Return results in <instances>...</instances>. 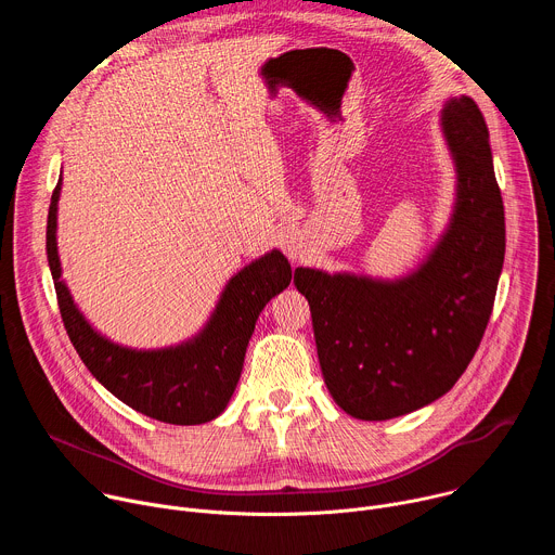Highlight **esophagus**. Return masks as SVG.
Here are the masks:
<instances>
[{"mask_svg": "<svg viewBox=\"0 0 555 555\" xmlns=\"http://www.w3.org/2000/svg\"><path fill=\"white\" fill-rule=\"evenodd\" d=\"M283 248H285V255H287L292 261H300V259H302V248L292 240V236H287V240L283 242Z\"/></svg>", "mask_w": 555, "mask_h": 555, "instance_id": "34e87169", "label": "esophagus"}]
</instances>
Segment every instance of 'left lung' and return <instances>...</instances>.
<instances>
[{"label": "left lung", "mask_w": 555, "mask_h": 555, "mask_svg": "<svg viewBox=\"0 0 555 555\" xmlns=\"http://www.w3.org/2000/svg\"><path fill=\"white\" fill-rule=\"evenodd\" d=\"M456 171L450 223L411 274L384 281L296 268L334 402L384 422L446 395L486 334L505 259V210L486 118L469 96L441 109Z\"/></svg>", "instance_id": "8db88e82"}]
</instances>
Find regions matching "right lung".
I'll return each instance as SVG.
<instances>
[{"instance_id": "right-lung-1", "label": "right lung", "mask_w": 555, "mask_h": 555, "mask_svg": "<svg viewBox=\"0 0 555 555\" xmlns=\"http://www.w3.org/2000/svg\"><path fill=\"white\" fill-rule=\"evenodd\" d=\"M61 178L50 199L46 250L67 336L90 373L129 409L176 426L206 424L223 413L242 377L261 309L292 281L279 250L255 259L223 287L208 323L193 338L165 349H131L99 334L76 307L56 250Z\"/></svg>"}]
</instances>
